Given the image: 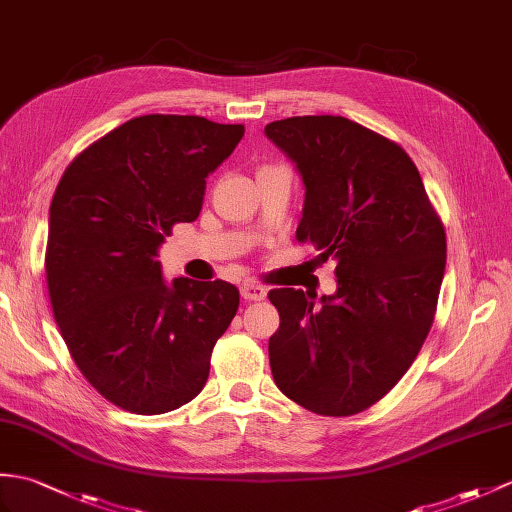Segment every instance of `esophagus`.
<instances>
[{
    "mask_svg": "<svg viewBox=\"0 0 512 512\" xmlns=\"http://www.w3.org/2000/svg\"><path fill=\"white\" fill-rule=\"evenodd\" d=\"M240 292L246 301H264L266 299V290L253 281H244Z\"/></svg>",
    "mask_w": 512,
    "mask_h": 512,
    "instance_id": "34e87169",
    "label": "esophagus"
}]
</instances>
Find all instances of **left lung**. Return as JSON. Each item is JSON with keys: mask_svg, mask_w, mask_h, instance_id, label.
I'll use <instances>...</instances> for the list:
<instances>
[{"mask_svg": "<svg viewBox=\"0 0 512 512\" xmlns=\"http://www.w3.org/2000/svg\"><path fill=\"white\" fill-rule=\"evenodd\" d=\"M266 137L305 187L299 242L336 261V292L270 290L281 325L268 355L285 397L351 417L406 375L434 323L447 242L417 165L395 141L340 115L270 122Z\"/></svg>", "mask_w": 512, "mask_h": 512, "instance_id": "8db88e82", "label": "left lung"}]
</instances>
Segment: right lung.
Returning a JSON list of instances; mask_svg holds the SVG:
<instances>
[{
    "instance_id": "add662e5",
    "label": "right lung",
    "mask_w": 512,
    "mask_h": 512,
    "mask_svg": "<svg viewBox=\"0 0 512 512\" xmlns=\"http://www.w3.org/2000/svg\"><path fill=\"white\" fill-rule=\"evenodd\" d=\"M242 124L141 115L69 163L50 205L45 275L80 373L117 408L163 414L192 401L240 305L227 281L165 283L159 248L194 222Z\"/></svg>"
}]
</instances>
